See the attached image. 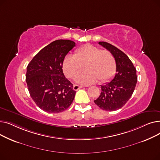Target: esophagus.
Listing matches in <instances>:
<instances>
[{
	"mask_svg": "<svg viewBox=\"0 0 160 160\" xmlns=\"http://www.w3.org/2000/svg\"><path fill=\"white\" fill-rule=\"evenodd\" d=\"M83 88V86H78V85H74V86H73V89H74V91H77V90H78L79 89H81V88Z\"/></svg>",
	"mask_w": 160,
	"mask_h": 160,
	"instance_id": "obj_1",
	"label": "esophagus"
}]
</instances>
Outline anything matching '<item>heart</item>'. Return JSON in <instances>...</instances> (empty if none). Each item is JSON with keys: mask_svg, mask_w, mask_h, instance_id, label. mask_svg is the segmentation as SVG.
Instances as JSON below:
<instances>
[{"mask_svg": "<svg viewBox=\"0 0 160 160\" xmlns=\"http://www.w3.org/2000/svg\"><path fill=\"white\" fill-rule=\"evenodd\" d=\"M83 65L86 70L76 79L83 85L91 84L98 80L106 82L116 70V61L112 52L91 45L79 48L74 56H67L63 62V72L67 77L74 78L82 70Z\"/></svg>", "mask_w": 160, "mask_h": 160, "instance_id": "b5f03b06", "label": "heart"}]
</instances>
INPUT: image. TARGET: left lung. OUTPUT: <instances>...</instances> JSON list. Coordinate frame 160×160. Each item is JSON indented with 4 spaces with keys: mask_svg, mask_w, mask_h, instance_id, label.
Returning a JSON list of instances; mask_svg holds the SVG:
<instances>
[{
    "mask_svg": "<svg viewBox=\"0 0 160 160\" xmlns=\"http://www.w3.org/2000/svg\"><path fill=\"white\" fill-rule=\"evenodd\" d=\"M98 44L115 57L117 73L112 81L101 86V93L94 102L103 110L115 111L132 97L138 82L136 69L128 56L121 50L107 42L99 41Z\"/></svg>",
    "mask_w": 160,
    "mask_h": 160,
    "instance_id": "1",
    "label": "left lung"
}]
</instances>
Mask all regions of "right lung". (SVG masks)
Listing matches in <instances>:
<instances>
[{
  "label": "right lung",
  "mask_w": 160,
  "mask_h": 160,
  "mask_svg": "<svg viewBox=\"0 0 160 160\" xmlns=\"http://www.w3.org/2000/svg\"><path fill=\"white\" fill-rule=\"evenodd\" d=\"M74 47L72 41L56 40L42 48L27 67L26 82L30 97L46 112H62L74 98L73 85L62 69L65 56Z\"/></svg>",
  "instance_id": "right-lung-1"
}]
</instances>
